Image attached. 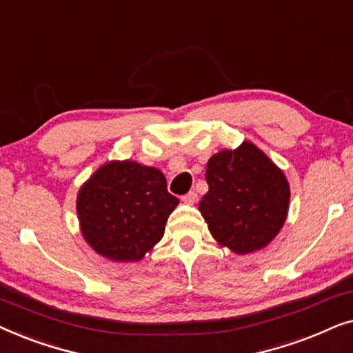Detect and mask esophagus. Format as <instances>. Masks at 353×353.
I'll return each mask as SVG.
<instances>
[{
	"label": "esophagus",
	"mask_w": 353,
	"mask_h": 353,
	"mask_svg": "<svg viewBox=\"0 0 353 353\" xmlns=\"http://www.w3.org/2000/svg\"><path fill=\"white\" fill-rule=\"evenodd\" d=\"M196 199H199L196 192L195 190H190L189 194H185L184 196H182V201H184V203H187V205H194L195 201H196Z\"/></svg>",
	"instance_id": "obj_1"
}]
</instances>
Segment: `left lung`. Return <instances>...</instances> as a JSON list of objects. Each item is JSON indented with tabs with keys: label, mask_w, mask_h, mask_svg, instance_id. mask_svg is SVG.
I'll list each match as a JSON object with an SVG mask.
<instances>
[{
	"label": "left lung",
	"mask_w": 353,
	"mask_h": 353,
	"mask_svg": "<svg viewBox=\"0 0 353 353\" xmlns=\"http://www.w3.org/2000/svg\"><path fill=\"white\" fill-rule=\"evenodd\" d=\"M210 190L199 208L221 245L236 253L266 247L283 228L289 184L281 169L250 142L210 158L205 172Z\"/></svg>",
	"instance_id": "left-lung-1"
}]
</instances>
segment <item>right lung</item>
Returning a JSON list of instances; mask_svg holds the SVG:
<instances>
[{"instance_id":"add662e5","label":"right lung","mask_w":353,"mask_h":353,"mask_svg":"<svg viewBox=\"0 0 353 353\" xmlns=\"http://www.w3.org/2000/svg\"><path fill=\"white\" fill-rule=\"evenodd\" d=\"M177 203L161 171L135 161H111L79 192L77 214L95 252L110 260L139 261L161 241Z\"/></svg>"}]
</instances>
